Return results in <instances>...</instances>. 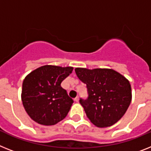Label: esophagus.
I'll return each instance as SVG.
<instances>
[{"mask_svg": "<svg viewBox=\"0 0 151 151\" xmlns=\"http://www.w3.org/2000/svg\"><path fill=\"white\" fill-rule=\"evenodd\" d=\"M73 101H75V102H78V101H79V97H75V98H74V100H73Z\"/></svg>", "mask_w": 151, "mask_h": 151, "instance_id": "1", "label": "esophagus"}]
</instances>
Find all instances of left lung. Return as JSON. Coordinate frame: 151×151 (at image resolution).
Instances as JSON below:
<instances>
[{
	"label": "left lung",
	"instance_id": "left-lung-1",
	"mask_svg": "<svg viewBox=\"0 0 151 151\" xmlns=\"http://www.w3.org/2000/svg\"><path fill=\"white\" fill-rule=\"evenodd\" d=\"M78 78L87 85L88 97L80 103L91 122L98 127L114 125L126 113L132 93L129 81L113 69L75 68Z\"/></svg>",
	"mask_w": 151,
	"mask_h": 151
}]
</instances>
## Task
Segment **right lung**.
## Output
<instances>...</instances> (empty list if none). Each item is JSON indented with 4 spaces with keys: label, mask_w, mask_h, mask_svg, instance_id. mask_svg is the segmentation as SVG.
<instances>
[{
    "label": "right lung",
    "mask_w": 151,
    "mask_h": 151,
    "mask_svg": "<svg viewBox=\"0 0 151 151\" xmlns=\"http://www.w3.org/2000/svg\"><path fill=\"white\" fill-rule=\"evenodd\" d=\"M73 69L72 67L44 65L26 76L22 84L21 101L33 121L50 126L65 118L73 101L60 83Z\"/></svg>",
    "instance_id": "right-lung-1"
}]
</instances>
